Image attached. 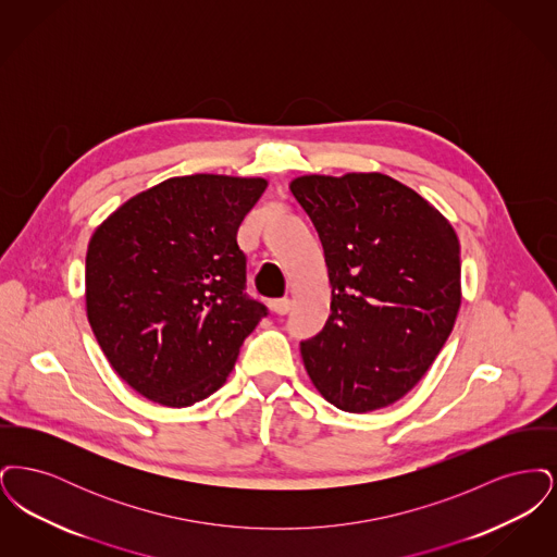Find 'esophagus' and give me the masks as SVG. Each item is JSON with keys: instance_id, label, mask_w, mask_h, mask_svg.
<instances>
[{"instance_id": "1", "label": "esophagus", "mask_w": 557, "mask_h": 557, "mask_svg": "<svg viewBox=\"0 0 557 557\" xmlns=\"http://www.w3.org/2000/svg\"><path fill=\"white\" fill-rule=\"evenodd\" d=\"M271 309H273V313H277V315H286L292 309V300L290 298H275V300L271 302Z\"/></svg>"}]
</instances>
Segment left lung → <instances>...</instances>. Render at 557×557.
I'll return each mask as SVG.
<instances>
[{"instance_id": "1", "label": "left lung", "mask_w": 557, "mask_h": 557, "mask_svg": "<svg viewBox=\"0 0 557 557\" xmlns=\"http://www.w3.org/2000/svg\"><path fill=\"white\" fill-rule=\"evenodd\" d=\"M290 191L318 230L332 315L300 343L321 397L368 413L405 397L461 307L459 239L411 187L382 173L302 175Z\"/></svg>"}]
</instances>
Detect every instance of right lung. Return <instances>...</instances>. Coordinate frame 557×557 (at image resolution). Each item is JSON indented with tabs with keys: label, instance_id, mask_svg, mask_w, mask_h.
I'll return each mask as SVG.
<instances>
[{
	"label": "right lung",
	"instance_id": "add662e5",
	"mask_svg": "<svg viewBox=\"0 0 557 557\" xmlns=\"http://www.w3.org/2000/svg\"><path fill=\"white\" fill-rule=\"evenodd\" d=\"M265 187L263 177H171L96 227L85 311L108 363L141 397L177 409L211 397L265 318L244 294L236 239Z\"/></svg>",
	"mask_w": 557,
	"mask_h": 557
}]
</instances>
